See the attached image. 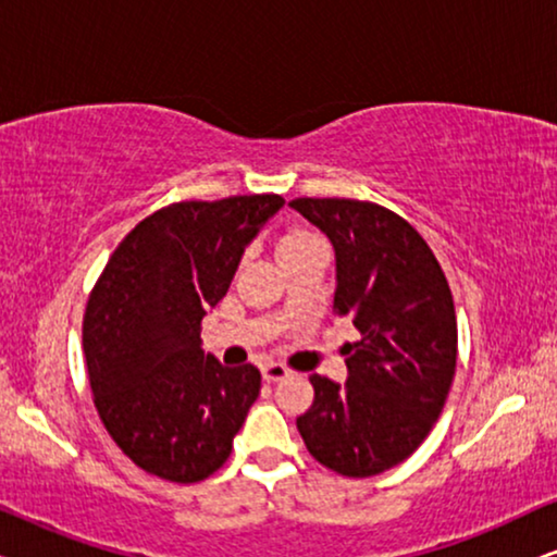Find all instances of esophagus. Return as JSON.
<instances>
[{
    "instance_id": "1",
    "label": "esophagus",
    "mask_w": 557,
    "mask_h": 557,
    "mask_svg": "<svg viewBox=\"0 0 557 557\" xmlns=\"http://www.w3.org/2000/svg\"><path fill=\"white\" fill-rule=\"evenodd\" d=\"M263 380L265 383H278V380H284V377H288V368H284V364H278V362H269V364H263Z\"/></svg>"
}]
</instances>
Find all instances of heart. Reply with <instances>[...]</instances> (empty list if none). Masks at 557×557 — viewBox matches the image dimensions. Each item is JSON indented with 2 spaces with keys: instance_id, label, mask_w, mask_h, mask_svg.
Wrapping results in <instances>:
<instances>
[{
  "instance_id": "heart-1",
  "label": "heart",
  "mask_w": 557,
  "mask_h": 557,
  "mask_svg": "<svg viewBox=\"0 0 557 557\" xmlns=\"http://www.w3.org/2000/svg\"><path fill=\"white\" fill-rule=\"evenodd\" d=\"M307 240H314V235H311V233H304V231H292V233H286L284 238H281V243H278V253H281V250L294 248V246H299V243H307Z\"/></svg>"
}]
</instances>
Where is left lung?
I'll return each instance as SVG.
<instances>
[{
    "label": "left lung",
    "mask_w": 557,
    "mask_h": 557,
    "mask_svg": "<svg viewBox=\"0 0 557 557\" xmlns=\"http://www.w3.org/2000/svg\"><path fill=\"white\" fill-rule=\"evenodd\" d=\"M334 248V311L360 339L342 355L347 383L311 375L314 403L296 418L309 454L342 476H375L406 461L444 410L456 372L448 281L413 225L375 202H288Z\"/></svg>",
    "instance_id": "1"
}]
</instances>
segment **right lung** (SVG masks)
<instances>
[{
    "label": "right lung",
    "mask_w": 557,
    "mask_h": 557,
    "mask_svg": "<svg viewBox=\"0 0 557 557\" xmlns=\"http://www.w3.org/2000/svg\"><path fill=\"white\" fill-rule=\"evenodd\" d=\"M281 208V195H238L157 210L121 240L90 292L83 352L94 403L149 474L193 484L231 456L261 372L205 355L200 322Z\"/></svg>",
    "instance_id": "add662e5"
}]
</instances>
